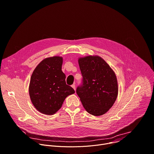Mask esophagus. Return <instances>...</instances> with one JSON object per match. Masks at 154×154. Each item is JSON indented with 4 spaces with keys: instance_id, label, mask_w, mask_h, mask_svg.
<instances>
[{
    "instance_id": "esophagus-1",
    "label": "esophagus",
    "mask_w": 154,
    "mask_h": 154,
    "mask_svg": "<svg viewBox=\"0 0 154 154\" xmlns=\"http://www.w3.org/2000/svg\"><path fill=\"white\" fill-rule=\"evenodd\" d=\"M72 87L75 90H76V87H75V84H72Z\"/></svg>"
}]
</instances>
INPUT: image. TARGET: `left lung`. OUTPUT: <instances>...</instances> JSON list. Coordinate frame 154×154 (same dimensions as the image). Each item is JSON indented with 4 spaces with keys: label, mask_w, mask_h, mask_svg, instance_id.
I'll use <instances>...</instances> for the list:
<instances>
[{
    "label": "left lung",
    "mask_w": 154,
    "mask_h": 154,
    "mask_svg": "<svg viewBox=\"0 0 154 154\" xmlns=\"http://www.w3.org/2000/svg\"><path fill=\"white\" fill-rule=\"evenodd\" d=\"M78 63L82 76L76 94L91 115L100 116L113 105L118 95L116 75L106 61L99 56L79 58Z\"/></svg>",
    "instance_id": "obj_1"
}]
</instances>
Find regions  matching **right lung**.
<instances>
[{
	"mask_svg": "<svg viewBox=\"0 0 154 154\" xmlns=\"http://www.w3.org/2000/svg\"><path fill=\"white\" fill-rule=\"evenodd\" d=\"M62 65L61 57L46 58L39 64L31 76L30 99L35 108L42 113H55L62 106L66 98L75 94L74 89L66 84Z\"/></svg>",
	"mask_w": 154,
	"mask_h": 154,
	"instance_id": "add662e5",
	"label": "right lung"
}]
</instances>
